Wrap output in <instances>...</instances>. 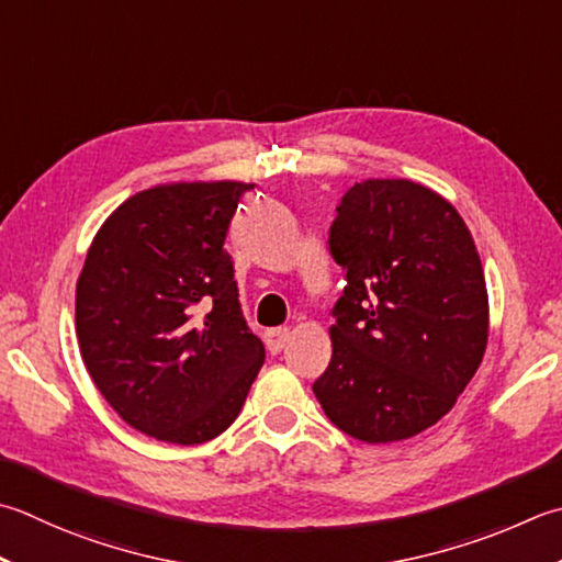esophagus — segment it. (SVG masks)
Returning <instances> with one entry per match:
<instances>
[{"mask_svg": "<svg viewBox=\"0 0 562 562\" xmlns=\"http://www.w3.org/2000/svg\"><path fill=\"white\" fill-rule=\"evenodd\" d=\"M288 340H290V328L280 326V328H270V331H266V346L272 356H278L280 350L288 346Z\"/></svg>", "mask_w": 562, "mask_h": 562, "instance_id": "1", "label": "esophagus"}]
</instances>
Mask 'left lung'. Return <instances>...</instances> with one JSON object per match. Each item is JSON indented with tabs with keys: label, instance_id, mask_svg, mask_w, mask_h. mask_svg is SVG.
<instances>
[{
	"label": "left lung",
	"instance_id": "left-lung-1",
	"mask_svg": "<svg viewBox=\"0 0 562 562\" xmlns=\"http://www.w3.org/2000/svg\"><path fill=\"white\" fill-rule=\"evenodd\" d=\"M328 252L346 288L331 362L312 387L340 431L366 443L422 434L446 416L487 348V288L456 206L409 180L340 196Z\"/></svg>",
	"mask_w": 562,
	"mask_h": 562
}]
</instances>
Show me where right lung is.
I'll return each instance as SVG.
<instances>
[{
    "label": "right lung",
    "instance_id": "right-lung-1",
    "mask_svg": "<svg viewBox=\"0 0 562 562\" xmlns=\"http://www.w3.org/2000/svg\"><path fill=\"white\" fill-rule=\"evenodd\" d=\"M246 182H178L106 218L77 280L75 328L97 390L158 441H212L266 362L238 302L226 234Z\"/></svg>",
    "mask_w": 562,
    "mask_h": 562
}]
</instances>
